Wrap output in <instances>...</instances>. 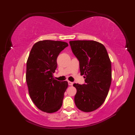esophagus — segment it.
Instances as JSON below:
<instances>
[{"mask_svg":"<svg viewBox=\"0 0 135 135\" xmlns=\"http://www.w3.org/2000/svg\"><path fill=\"white\" fill-rule=\"evenodd\" d=\"M68 85H69V86H73V82L68 81Z\"/></svg>","mask_w":135,"mask_h":135,"instance_id":"1","label":"esophagus"}]
</instances>
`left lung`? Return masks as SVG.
Returning <instances> with one entry per match:
<instances>
[{
	"label": "left lung",
	"instance_id": "left-lung-1",
	"mask_svg": "<svg viewBox=\"0 0 135 135\" xmlns=\"http://www.w3.org/2000/svg\"><path fill=\"white\" fill-rule=\"evenodd\" d=\"M71 50L80 62L85 84L74 83L76 107L92 112L102 105L108 95L112 79L111 62L104 45L94 40L70 41Z\"/></svg>",
	"mask_w": 135,
	"mask_h": 135
}]
</instances>
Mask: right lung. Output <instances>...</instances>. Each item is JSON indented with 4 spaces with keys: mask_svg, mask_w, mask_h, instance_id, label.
<instances>
[{
    "mask_svg": "<svg viewBox=\"0 0 135 135\" xmlns=\"http://www.w3.org/2000/svg\"><path fill=\"white\" fill-rule=\"evenodd\" d=\"M68 46L61 41L50 40L36 42L27 61L26 81L32 101L41 111L53 113L62 107L67 81L55 79L56 59Z\"/></svg>",
    "mask_w": 135,
    "mask_h": 135,
    "instance_id": "right-lung-1",
    "label": "right lung"
}]
</instances>
